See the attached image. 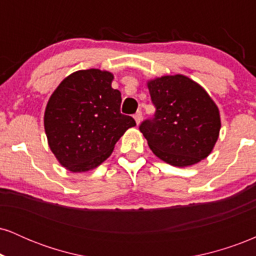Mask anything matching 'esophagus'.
I'll list each match as a JSON object with an SVG mask.
<instances>
[{
  "label": "esophagus",
  "mask_w": 256,
  "mask_h": 256,
  "mask_svg": "<svg viewBox=\"0 0 256 256\" xmlns=\"http://www.w3.org/2000/svg\"><path fill=\"white\" fill-rule=\"evenodd\" d=\"M134 122H136V124L140 125V122H142V112L138 110L137 113L134 116Z\"/></svg>",
  "instance_id": "34e87169"
}]
</instances>
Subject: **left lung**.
I'll return each instance as SVG.
<instances>
[{
	"label": "left lung",
	"instance_id": "left-lung-1",
	"mask_svg": "<svg viewBox=\"0 0 256 256\" xmlns=\"http://www.w3.org/2000/svg\"><path fill=\"white\" fill-rule=\"evenodd\" d=\"M146 86L156 112L140 130L152 152L176 167L207 158L222 128L219 108L207 91L183 74L149 79Z\"/></svg>",
	"mask_w": 256,
	"mask_h": 256
}]
</instances>
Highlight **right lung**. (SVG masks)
Instances as JSON below:
<instances>
[{
	"mask_svg": "<svg viewBox=\"0 0 256 256\" xmlns=\"http://www.w3.org/2000/svg\"><path fill=\"white\" fill-rule=\"evenodd\" d=\"M114 74L98 68L73 72L58 84L44 112L48 146L61 166L88 172L110 156L134 118L120 113Z\"/></svg>",
	"mask_w": 256,
	"mask_h": 256,
	"instance_id": "obj_1",
	"label": "right lung"
}]
</instances>
